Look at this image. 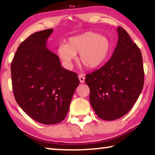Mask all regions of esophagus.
<instances>
[{"instance_id": "esophagus-1", "label": "esophagus", "mask_w": 155, "mask_h": 155, "mask_svg": "<svg viewBox=\"0 0 155 155\" xmlns=\"http://www.w3.org/2000/svg\"><path fill=\"white\" fill-rule=\"evenodd\" d=\"M78 78H79L80 83H83L84 82V79H85L84 76L83 75H82V74H80V75H79V76H78Z\"/></svg>"}]
</instances>
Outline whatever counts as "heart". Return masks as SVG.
<instances>
[{"mask_svg": "<svg viewBox=\"0 0 155 155\" xmlns=\"http://www.w3.org/2000/svg\"><path fill=\"white\" fill-rule=\"evenodd\" d=\"M112 46L109 38L93 31L71 37L68 44L58 46L57 53L64 65L71 67L80 54V62L88 69L101 66L109 58Z\"/></svg>", "mask_w": 155, "mask_h": 155, "instance_id": "obj_1", "label": "heart"}]
</instances>
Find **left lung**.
<instances>
[{
  "label": "left lung",
  "mask_w": 155,
  "mask_h": 155,
  "mask_svg": "<svg viewBox=\"0 0 155 155\" xmlns=\"http://www.w3.org/2000/svg\"><path fill=\"white\" fill-rule=\"evenodd\" d=\"M110 60L99 70L86 75L90 101L95 113L106 120L128 113L143 90L144 69L141 51L122 27Z\"/></svg>",
  "instance_id": "left-lung-1"
}]
</instances>
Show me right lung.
<instances>
[{"label": "right lung", "instance_id": "1", "mask_svg": "<svg viewBox=\"0 0 155 155\" xmlns=\"http://www.w3.org/2000/svg\"><path fill=\"white\" fill-rule=\"evenodd\" d=\"M53 29L37 31L22 41L11 63L12 90L21 109L36 121L58 124L66 116L78 74L61 66L58 56L46 47Z\"/></svg>", "mask_w": 155, "mask_h": 155}]
</instances>
